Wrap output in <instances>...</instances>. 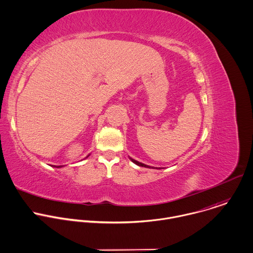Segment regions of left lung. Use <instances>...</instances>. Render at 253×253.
<instances>
[{"instance_id":"1","label":"left lung","mask_w":253,"mask_h":253,"mask_svg":"<svg viewBox=\"0 0 253 253\" xmlns=\"http://www.w3.org/2000/svg\"><path fill=\"white\" fill-rule=\"evenodd\" d=\"M129 159H130L135 165H137V166H139V167H144V168H148V169H155V168H152V167L147 166V165H145V164H142V163H140V162H138V161H136V160H134V159H132V158H130V157H129ZM156 169H158V168H156Z\"/></svg>"}]
</instances>
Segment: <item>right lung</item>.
Here are the masks:
<instances>
[{"mask_svg": "<svg viewBox=\"0 0 253 253\" xmlns=\"http://www.w3.org/2000/svg\"><path fill=\"white\" fill-rule=\"evenodd\" d=\"M88 156H89V155H88ZM88 156H87V157H88ZM87 157H86V158H87ZM62 167H63V166H58V167H55V166H54V168H58V169H59V168H62Z\"/></svg>", "mask_w": 253, "mask_h": 253, "instance_id": "1", "label": "right lung"}]
</instances>
